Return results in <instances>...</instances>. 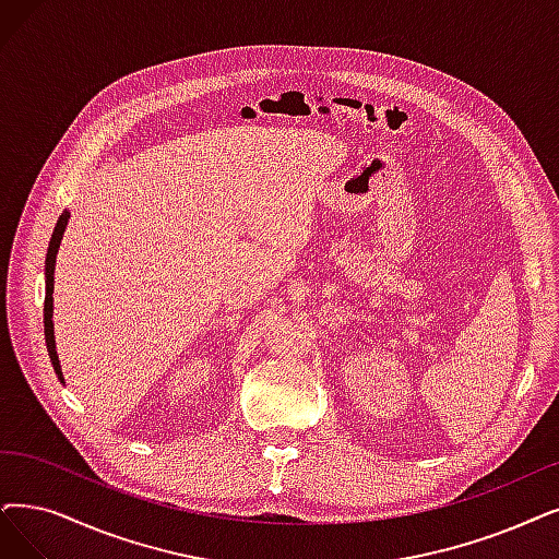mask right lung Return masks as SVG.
Returning a JSON list of instances; mask_svg holds the SVG:
<instances>
[{
	"instance_id": "add662e5",
	"label": "right lung",
	"mask_w": 559,
	"mask_h": 559,
	"mask_svg": "<svg viewBox=\"0 0 559 559\" xmlns=\"http://www.w3.org/2000/svg\"><path fill=\"white\" fill-rule=\"evenodd\" d=\"M71 213L63 211L57 219V227L52 231L50 238V248H48V257H46V307H43V323H46V344H48V353H50V362L55 367V373L59 376V381L63 383V373H61V365H59V355H57V346H55V325H52V292H55V263H57V252H59V242L63 238L66 225H69Z\"/></svg>"
}]
</instances>
